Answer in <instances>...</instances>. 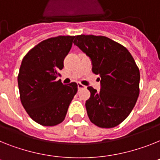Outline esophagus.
I'll return each instance as SVG.
<instances>
[{"label":"esophagus","mask_w":160,"mask_h":160,"mask_svg":"<svg viewBox=\"0 0 160 160\" xmlns=\"http://www.w3.org/2000/svg\"><path fill=\"white\" fill-rule=\"evenodd\" d=\"M77 87H78V89H79V90H80V89H83V88H86V86H84V85H83V84H80V83H78V84H77Z\"/></svg>","instance_id":"1"}]
</instances>
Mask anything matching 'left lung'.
<instances>
[{"label":"left lung","instance_id":"obj_1","mask_svg":"<svg viewBox=\"0 0 160 160\" xmlns=\"http://www.w3.org/2000/svg\"><path fill=\"white\" fill-rule=\"evenodd\" d=\"M74 45L90 58L92 72L101 77L99 92L88 87L85 107L90 121L100 128L119 125L139 96L140 72L133 58L125 47L102 36H76Z\"/></svg>","mask_w":160,"mask_h":160}]
</instances>
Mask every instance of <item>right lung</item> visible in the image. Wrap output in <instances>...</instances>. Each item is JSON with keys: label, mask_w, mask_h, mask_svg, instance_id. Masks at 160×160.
<instances>
[{"label": "right lung", "mask_w": 160, "mask_h": 160, "mask_svg": "<svg viewBox=\"0 0 160 160\" xmlns=\"http://www.w3.org/2000/svg\"><path fill=\"white\" fill-rule=\"evenodd\" d=\"M75 37L59 36L41 41L23 58L18 76L20 99L35 122L54 126L63 121L70 103L77 92V84L64 85L60 70Z\"/></svg>", "instance_id": "add662e5"}]
</instances>
